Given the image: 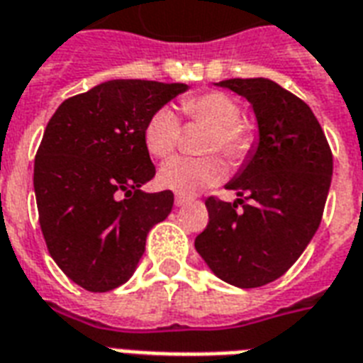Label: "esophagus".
Instances as JSON below:
<instances>
[{"label":"esophagus","mask_w":363,"mask_h":363,"mask_svg":"<svg viewBox=\"0 0 363 363\" xmlns=\"http://www.w3.org/2000/svg\"><path fill=\"white\" fill-rule=\"evenodd\" d=\"M190 201V198H186V196H177L175 198V206L177 207H182L184 203H188Z\"/></svg>","instance_id":"1"}]
</instances>
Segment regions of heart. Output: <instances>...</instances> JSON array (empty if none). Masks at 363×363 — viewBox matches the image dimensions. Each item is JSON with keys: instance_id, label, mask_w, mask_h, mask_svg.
I'll use <instances>...</instances> for the list:
<instances>
[{"instance_id": "heart-1", "label": "heart", "mask_w": 363, "mask_h": 363, "mask_svg": "<svg viewBox=\"0 0 363 363\" xmlns=\"http://www.w3.org/2000/svg\"><path fill=\"white\" fill-rule=\"evenodd\" d=\"M182 114L188 120L201 121L211 127L206 152H220L230 162H242L251 150L253 138L240 123L242 108L225 93H206L188 96L181 102ZM181 137V123L175 110L163 106L150 116L145 125V146L152 156L167 157L173 154ZM226 167L217 156L173 157L157 173L160 186L179 196H194L225 179Z\"/></svg>"}]
</instances>
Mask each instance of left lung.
Masks as SVG:
<instances>
[{
	"instance_id": "8db88e82",
	"label": "left lung",
	"mask_w": 363,
	"mask_h": 363,
	"mask_svg": "<svg viewBox=\"0 0 363 363\" xmlns=\"http://www.w3.org/2000/svg\"><path fill=\"white\" fill-rule=\"evenodd\" d=\"M217 85L251 102L259 140L226 184L240 198L206 201L209 223L194 245L223 281L261 287L284 276L316 234L333 156L311 106L276 82L236 77Z\"/></svg>"
}]
</instances>
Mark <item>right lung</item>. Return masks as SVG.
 I'll return each instance as SVG.
<instances>
[{
    "label": "right lung",
    "mask_w": 363,
    "mask_h": 363,
    "mask_svg": "<svg viewBox=\"0 0 363 363\" xmlns=\"http://www.w3.org/2000/svg\"><path fill=\"white\" fill-rule=\"evenodd\" d=\"M186 89L110 79L66 99L47 123L34 162L40 226L52 261L83 289L104 293L125 284L150 228L173 209L171 190H140L156 175L145 125Z\"/></svg>",
    "instance_id": "add662e5"
}]
</instances>
